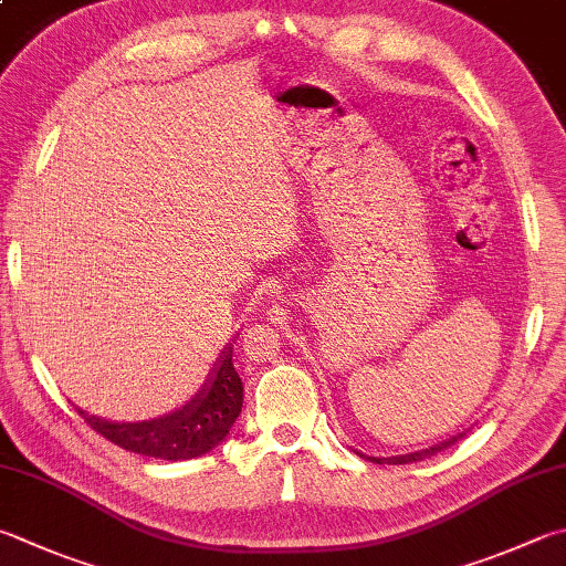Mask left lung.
<instances>
[{"label": "left lung", "instance_id": "left-lung-1", "mask_svg": "<svg viewBox=\"0 0 566 566\" xmlns=\"http://www.w3.org/2000/svg\"><path fill=\"white\" fill-rule=\"evenodd\" d=\"M458 439H463V433H458V436H453V439H449V441H441V443H436V446H431V449H423V451H416V453H407V455H391V458H371V461L375 463H394V465H403V463H416V461H423V458H431V455H436L439 451H443V449H449V446H453Z\"/></svg>", "mask_w": 566, "mask_h": 566}]
</instances>
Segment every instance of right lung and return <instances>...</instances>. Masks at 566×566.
<instances>
[{
  "instance_id": "add662e5",
  "label": "right lung",
  "mask_w": 566,
  "mask_h": 566,
  "mask_svg": "<svg viewBox=\"0 0 566 566\" xmlns=\"http://www.w3.org/2000/svg\"><path fill=\"white\" fill-rule=\"evenodd\" d=\"M231 352V345L223 349L214 375L207 379L205 389L195 399L159 419L115 423L88 416L81 409L78 413L93 431L125 451L163 458V461H187V458L205 455L227 439L243 407V384L233 367Z\"/></svg>"
}]
</instances>
